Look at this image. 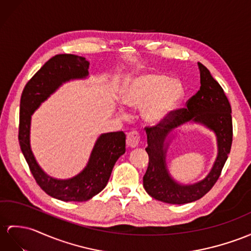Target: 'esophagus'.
I'll return each instance as SVG.
<instances>
[{
    "label": "esophagus",
    "mask_w": 251,
    "mask_h": 251,
    "mask_svg": "<svg viewBox=\"0 0 251 251\" xmlns=\"http://www.w3.org/2000/svg\"><path fill=\"white\" fill-rule=\"evenodd\" d=\"M140 135L137 131H131L126 135V145L130 148H136L139 144Z\"/></svg>",
    "instance_id": "obj_1"
}]
</instances>
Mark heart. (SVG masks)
<instances>
[{
  "label": "heart",
  "instance_id": "1",
  "mask_svg": "<svg viewBox=\"0 0 251 251\" xmlns=\"http://www.w3.org/2000/svg\"><path fill=\"white\" fill-rule=\"evenodd\" d=\"M182 97L180 81L156 72H146L129 78L121 90V102L133 109L142 108V118L149 126L162 124ZM119 112L125 114L122 109Z\"/></svg>",
  "mask_w": 251,
  "mask_h": 251
}]
</instances>
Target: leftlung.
<instances>
[{
    "mask_svg": "<svg viewBox=\"0 0 251 251\" xmlns=\"http://www.w3.org/2000/svg\"><path fill=\"white\" fill-rule=\"evenodd\" d=\"M198 68L201 86L187 101L185 108L170 112L160 125L146 127L149 165L143 178L144 187L152 198L170 204L189 203L203 197L218 180L231 150L233 132L230 103L210 71L200 63ZM187 122L201 124L214 132L218 140V156L204 179L193 185H181L170 176L166 154L171 132Z\"/></svg>",
    "mask_w": 251,
    "mask_h": 251,
    "instance_id": "left-lung-1",
    "label": "left lung"
}]
</instances>
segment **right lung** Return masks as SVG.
I'll use <instances>...</instances> for the list:
<instances>
[{"mask_svg":"<svg viewBox=\"0 0 251 251\" xmlns=\"http://www.w3.org/2000/svg\"><path fill=\"white\" fill-rule=\"evenodd\" d=\"M89 62L73 54H58L49 59L24 87L20 102L19 144L36 182L51 197L62 201H87L107 184L115 163L126 152V134L104 133L98 137L87 165L70 179H56L39 166L30 148V120L42 102L71 79L89 75Z\"/></svg>","mask_w":251,"mask_h":251,"instance_id":"right-lung-1","label":"right lung"}]
</instances>
